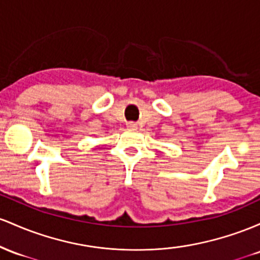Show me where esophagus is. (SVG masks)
Listing matches in <instances>:
<instances>
[{
  "label": "esophagus",
  "instance_id": "obj_1",
  "mask_svg": "<svg viewBox=\"0 0 260 260\" xmlns=\"http://www.w3.org/2000/svg\"><path fill=\"white\" fill-rule=\"evenodd\" d=\"M127 127H130V129H135L136 124L135 122H129V124H127Z\"/></svg>",
  "mask_w": 260,
  "mask_h": 260
}]
</instances>
